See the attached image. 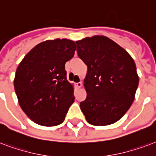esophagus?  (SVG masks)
Instances as JSON below:
<instances>
[{"instance_id":"esophagus-1","label":"esophagus","mask_w":156,"mask_h":156,"mask_svg":"<svg viewBox=\"0 0 156 156\" xmlns=\"http://www.w3.org/2000/svg\"><path fill=\"white\" fill-rule=\"evenodd\" d=\"M76 87L79 89V88H80V87L82 86V82H78V83H76Z\"/></svg>"}]
</instances>
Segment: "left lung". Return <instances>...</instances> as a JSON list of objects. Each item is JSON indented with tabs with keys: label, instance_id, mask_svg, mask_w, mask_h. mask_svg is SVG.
Returning a JSON list of instances; mask_svg holds the SVG:
<instances>
[{
	"label": "left lung",
	"instance_id": "8db88e82",
	"mask_svg": "<svg viewBox=\"0 0 156 156\" xmlns=\"http://www.w3.org/2000/svg\"><path fill=\"white\" fill-rule=\"evenodd\" d=\"M77 54L86 64L87 97L80 109L89 124L105 126L123 117L135 98L139 77L129 53L104 36L76 41Z\"/></svg>",
	"mask_w": 156,
	"mask_h": 156
}]
</instances>
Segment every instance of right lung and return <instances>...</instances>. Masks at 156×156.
Listing matches in <instances>:
<instances>
[{
	"instance_id": "right-lung-1",
	"label": "right lung",
	"mask_w": 156,
	"mask_h": 156,
	"mask_svg": "<svg viewBox=\"0 0 156 156\" xmlns=\"http://www.w3.org/2000/svg\"><path fill=\"white\" fill-rule=\"evenodd\" d=\"M76 49L72 40H48L31 49L17 67L14 85L19 106L36 124L55 126L65 119L75 99L65 63Z\"/></svg>"
}]
</instances>
